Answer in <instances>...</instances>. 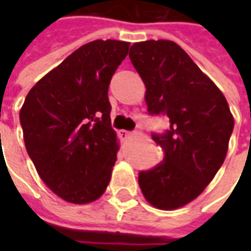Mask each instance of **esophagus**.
I'll list each match as a JSON object with an SVG mask.
<instances>
[{
  "label": "esophagus",
  "mask_w": 251,
  "mask_h": 251,
  "mask_svg": "<svg viewBox=\"0 0 251 251\" xmlns=\"http://www.w3.org/2000/svg\"><path fill=\"white\" fill-rule=\"evenodd\" d=\"M120 137H121V140H127L129 137L131 136V133L130 131H127V130H120Z\"/></svg>",
  "instance_id": "34e87169"
}]
</instances>
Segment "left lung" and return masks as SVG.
<instances>
[{
    "label": "left lung",
    "mask_w": 251,
    "mask_h": 251,
    "mask_svg": "<svg viewBox=\"0 0 251 251\" xmlns=\"http://www.w3.org/2000/svg\"><path fill=\"white\" fill-rule=\"evenodd\" d=\"M129 57L147 87L148 111L169 118V130L152 136L164 160L140 172L138 184L149 204L176 210L196 199L222 167L234 117L215 83L174 41L134 43Z\"/></svg>",
    "instance_id": "8db88e82"
}]
</instances>
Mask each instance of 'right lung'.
<instances>
[{
  "mask_svg": "<svg viewBox=\"0 0 251 251\" xmlns=\"http://www.w3.org/2000/svg\"><path fill=\"white\" fill-rule=\"evenodd\" d=\"M129 46L95 40L77 48L30 88L20 110L37 174L68 203H91L109 185L120 145L107 90Z\"/></svg>",
  "mask_w": 251,
  "mask_h": 251,
  "instance_id": "1",
  "label": "right lung"
}]
</instances>
